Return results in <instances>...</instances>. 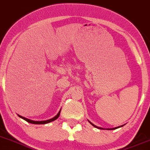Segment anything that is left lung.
Listing matches in <instances>:
<instances>
[{"instance_id":"obj_1","label":"left lung","mask_w":150,"mask_h":150,"mask_svg":"<svg viewBox=\"0 0 150 150\" xmlns=\"http://www.w3.org/2000/svg\"><path fill=\"white\" fill-rule=\"evenodd\" d=\"M88 122H89L90 124H91V125H92V126H94V127H96V128H98V129H109V130H110V129H117V128H120V127H123L124 125H122V126H120V127H114V128H109V129H104V128H102V127H97V126H96V125H94V124H92L91 123V122H90V121H88Z\"/></svg>"}]
</instances>
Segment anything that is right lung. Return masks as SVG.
<instances>
[{
    "mask_svg": "<svg viewBox=\"0 0 150 150\" xmlns=\"http://www.w3.org/2000/svg\"><path fill=\"white\" fill-rule=\"evenodd\" d=\"M61 110H62V109H60V111H59V112H58V114H56L55 117H54L53 118L50 119V120H43V121H33V120H29V119H27L25 118V117H22V116L19 115V114H18V117H20V118L23 119V120H25L26 122H28V123H31V124H35V125H44V124H48L49 123V122H53V121L57 120L58 118H59V115H60V112H61Z\"/></svg>",
    "mask_w": 150,
    "mask_h": 150,
    "instance_id": "1",
    "label": "right lung"
}]
</instances>
